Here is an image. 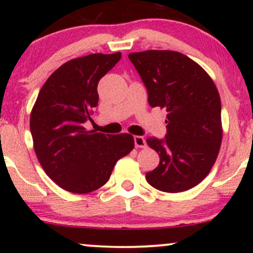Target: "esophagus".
<instances>
[{"label":"esophagus","instance_id":"34e87169","mask_svg":"<svg viewBox=\"0 0 253 253\" xmlns=\"http://www.w3.org/2000/svg\"><path fill=\"white\" fill-rule=\"evenodd\" d=\"M134 145L135 147H141V149H145L146 147V140L144 139V136L135 135L134 136Z\"/></svg>","mask_w":253,"mask_h":253}]
</instances>
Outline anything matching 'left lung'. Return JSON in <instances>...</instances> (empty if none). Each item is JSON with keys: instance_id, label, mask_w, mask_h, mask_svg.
<instances>
[{"instance_id": "8db88e82", "label": "left lung", "mask_w": 253, "mask_h": 253, "mask_svg": "<svg viewBox=\"0 0 253 253\" xmlns=\"http://www.w3.org/2000/svg\"><path fill=\"white\" fill-rule=\"evenodd\" d=\"M128 58L146 86L150 106L168 112L164 138L146 139L161 159L146 181L165 193L190 189L210 173L221 145V101L215 84L179 52L150 50Z\"/></svg>"}]
</instances>
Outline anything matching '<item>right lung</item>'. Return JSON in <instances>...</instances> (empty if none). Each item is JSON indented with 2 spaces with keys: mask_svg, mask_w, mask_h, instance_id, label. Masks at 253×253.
Returning a JSON list of instances; mask_svg holds the SVG:
<instances>
[{
  "mask_svg": "<svg viewBox=\"0 0 253 253\" xmlns=\"http://www.w3.org/2000/svg\"><path fill=\"white\" fill-rule=\"evenodd\" d=\"M120 58L117 52L69 60L40 89L30 123L34 151L47 176L64 190L86 194L101 188L119 159L134 147L127 133L84 128L98 103V82Z\"/></svg>",
  "mask_w": 253,
  "mask_h": 253,
  "instance_id": "add662e5",
  "label": "right lung"
}]
</instances>
